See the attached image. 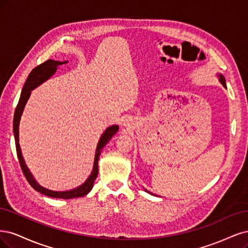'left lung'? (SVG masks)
<instances>
[{
    "instance_id": "8db88e82",
    "label": "left lung",
    "mask_w": 248,
    "mask_h": 248,
    "mask_svg": "<svg viewBox=\"0 0 248 248\" xmlns=\"http://www.w3.org/2000/svg\"><path fill=\"white\" fill-rule=\"evenodd\" d=\"M218 76H219V81H220V83L227 89V84H226V79H225V77H223L221 74H219ZM146 191H147V190H146Z\"/></svg>"
}]
</instances>
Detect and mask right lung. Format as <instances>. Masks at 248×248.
Wrapping results in <instances>:
<instances>
[{"mask_svg": "<svg viewBox=\"0 0 248 248\" xmlns=\"http://www.w3.org/2000/svg\"><path fill=\"white\" fill-rule=\"evenodd\" d=\"M68 62H58V61H53V60H48L44 62L41 65L37 66L35 69L31 70L30 75L28 76L25 85L22 87L20 98L18 101V104L16 106V109H15L14 112V119H13V133H14V139H15V146H16V153H17V157L19 161V165L22 170L23 175H25L28 182L31 185V186L34 189H36L39 193H41L45 196H48L51 198H61V199H73V198H78V197H83L90 193L93 188V182L98 176V163H99V157L102 153V150L105 146L108 141L112 138V136L115 135V133L118 131V125L114 124L109 126L106 131L103 133L101 136V138L99 140V143L97 145V149H95V155H94V161H93V171L89 178L86 179V181L83 183V185L79 186L76 188L66 190V191H55V190H50L47 189L43 186H41L39 183L35 180L33 177V175L30 172L28 166L26 165L25 159H23L22 154H21V149L19 146V122H20V117L23 112V109H25L26 104L31 95V92L34 89H36L37 86H39L44 81H46L47 79H49L55 72L58 70V67L62 65V63H67Z\"/></svg>", "mask_w": 248, "mask_h": 248, "instance_id": "obj_1", "label": "right lung"}]
</instances>
